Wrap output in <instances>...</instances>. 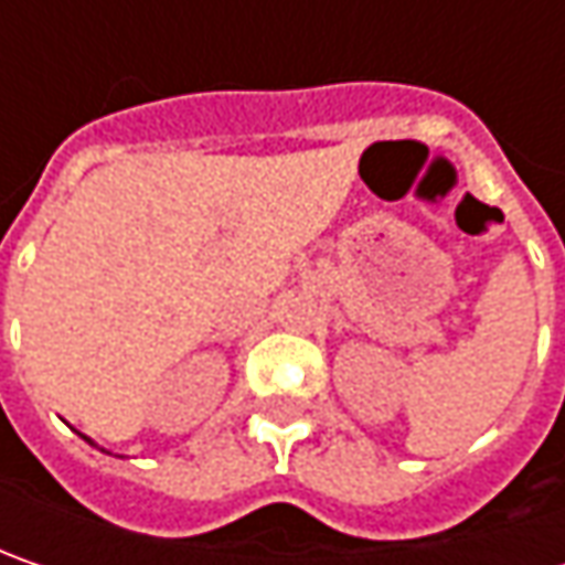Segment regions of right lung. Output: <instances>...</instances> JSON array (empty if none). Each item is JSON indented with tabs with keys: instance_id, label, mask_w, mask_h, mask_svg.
Returning <instances> with one entry per match:
<instances>
[{
	"instance_id": "obj_1",
	"label": "right lung",
	"mask_w": 565,
	"mask_h": 565,
	"mask_svg": "<svg viewBox=\"0 0 565 565\" xmlns=\"http://www.w3.org/2000/svg\"><path fill=\"white\" fill-rule=\"evenodd\" d=\"M81 437H84V434H81ZM84 440H87V444H94V440H90V437H84ZM97 446V444H94ZM103 452H106V449H103ZM109 456H113V452H109Z\"/></svg>"
}]
</instances>
